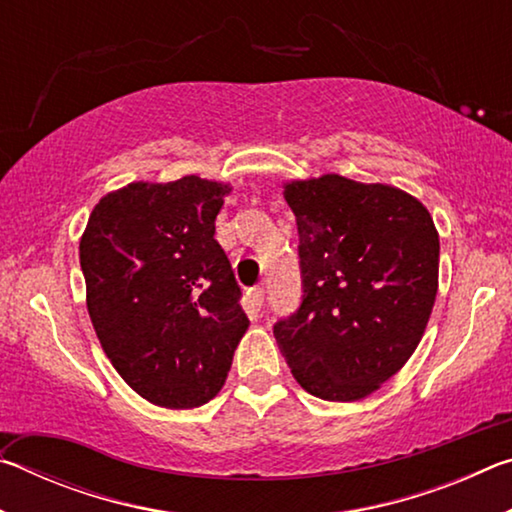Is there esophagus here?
Segmentation results:
<instances>
[{"instance_id":"1","label":"esophagus","mask_w":512,"mask_h":512,"mask_svg":"<svg viewBox=\"0 0 512 512\" xmlns=\"http://www.w3.org/2000/svg\"><path fill=\"white\" fill-rule=\"evenodd\" d=\"M264 296H266V293H264V289L262 287H253V289H248V305H250V309H253V311H259V309H262L264 307Z\"/></svg>"}]
</instances>
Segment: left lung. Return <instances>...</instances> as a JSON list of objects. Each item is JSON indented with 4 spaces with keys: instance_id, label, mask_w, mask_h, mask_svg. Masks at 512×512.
<instances>
[{
    "instance_id": "8db88e82",
    "label": "left lung",
    "mask_w": 512,
    "mask_h": 512,
    "mask_svg": "<svg viewBox=\"0 0 512 512\" xmlns=\"http://www.w3.org/2000/svg\"><path fill=\"white\" fill-rule=\"evenodd\" d=\"M302 298L273 334L307 393L354 402L400 370L427 327L440 241L420 201L336 173L284 187Z\"/></svg>"
}]
</instances>
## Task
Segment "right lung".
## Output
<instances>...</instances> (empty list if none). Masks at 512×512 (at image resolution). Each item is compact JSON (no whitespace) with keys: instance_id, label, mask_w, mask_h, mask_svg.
I'll return each mask as SVG.
<instances>
[{"instance_id":"right-lung-1","label":"right lung","mask_w":512,"mask_h":512,"mask_svg":"<svg viewBox=\"0 0 512 512\" xmlns=\"http://www.w3.org/2000/svg\"><path fill=\"white\" fill-rule=\"evenodd\" d=\"M232 189L198 176L103 196L81 239L88 311L135 393L194 409L221 391L248 329L214 221Z\"/></svg>"}]
</instances>
